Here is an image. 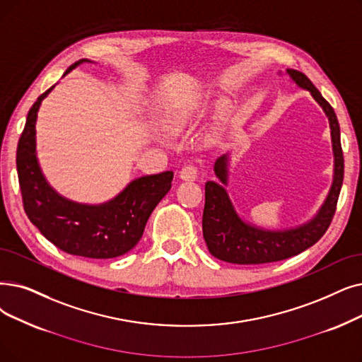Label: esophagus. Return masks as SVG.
I'll return each instance as SVG.
<instances>
[{
  "label": "esophagus",
  "mask_w": 362,
  "mask_h": 362,
  "mask_svg": "<svg viewBox=\"0 0 362 362\" xmlns=\"http://www.w3.org/2000/svg\"><path fill=\"white\" fill-rule=\"evenodd\" d=\"M180 177L183 180H195L198 177V168L195 165H192V164L185 165L180 170Z\"/></svg>",
  "instance_id": "1"
}]
</instances>
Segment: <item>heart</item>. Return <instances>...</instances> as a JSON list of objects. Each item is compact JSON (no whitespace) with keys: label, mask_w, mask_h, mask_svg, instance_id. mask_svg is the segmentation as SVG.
<instances>
[{"label":"heart","mask_w":362,"mask_h":362,"mask_svg":"<svg viewBox=\"0 0 362 362\" xmlns=\"http://www.w3.org/2000/svg\"><path fill=\"white\" fill-rule=\"evenodd\" d=\"M189 119V111L183 107L175 109V111H171L168 115V122L173 129H180L183 125Z\"/></svg>","instance_id":"obj_1"}]
</instances>
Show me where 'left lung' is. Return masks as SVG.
Masks as SVG:
<instances>
[{
	"instance_id": "left-lung-1",
	"label": "left lung",
	"mask_w": 362,
	"mask_h": 362,
	"mask_svg": "<svg viewBox=\"0 0 362 362\" xmlns=\"http://www.w3.org/2000/svg\"><path fill=\"white\" fill-rule=\"evenodd\" d=\"M291 80L308 91L325 112L334 153V177L332 189L318 214L308 223L287 230H266L245 223L235 211L223 185H228V155L214 163V173L222 182L206 183V204L202 213V235L211 256L235 264H262L279 262L302 253L321 240L332 223L343 183L344 160L340 144V127L334 109L312 84L309 78L296 69H287Z\"/></svg>"
}]
</instances>
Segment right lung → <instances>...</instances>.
Instances as JSON below:
<instances>
[{
    "label": "right lung",
    "instance_id": "add662e5",
    "mask_svg": "<svg viewBox=\"0 0 362 362\" xmlns=\"http://www.w3.org/2000/svg\"><path fill=\"white\" fill-rule=\"evenodd\" d=\"M83 62L88 60L76 62L65 75ZM53 87L29 109L16 152L25 213L47 240L68 255L88 259L122 256L142 238L151 213L170 191L173 171L139 177L100 206L78 204L59 195L44 179L35 152L37 114Z\"/></svg>",
    "mask_w": 362,
    "mask_h": 362
}]
</instances>
